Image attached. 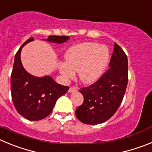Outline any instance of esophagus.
I'll return each mask as SVG.
<instances>
[{
    "mask_svg": "<svg viewBox=\"0 0 152 152\" xmlns=\"http://www.w3.org/2000/svg\"><path fill=\"white\" fill-rule=\"evenodd\" d=\"M75 91H77V88H75V87H72V88H70L69 90H68V92L69 93H73L75 92Z\"/></svg>",
    "mask_w": 152,
    "mask_h": 152,
    "instance_id": "34e87169",
    "label": "esophagus"
}]
</instances>
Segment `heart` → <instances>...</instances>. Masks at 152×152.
<instances>
[{
  "instance_id": "b5f03b06",
  "label": "heart",
  "mask_w": 152,
  "mask_h": 152,
  "mask_svg": "<svg viewBox=\"0 0 152 152\" xmlns=\"http://www.w3.org/2000/svg\"><path fill=\"white\" fill-rule=\"evenodd\" d=\"M109 50L104 45L95 42H84L70 47L64 54L66 63L59 64V71L67 80L78 72L80 80L91 84L100 78L107 68Z\"/></svg>"
}]
</instances>
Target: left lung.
<instances>
[{
  "mask_svg": "<svg viewBox=\"0 0 152 152\" xmlns=\"http://www.w3.org/2000/svg\"><path fill=\"white\" fill-rule=\"evenodd\" d=\"M109 66L96 82L79 90L84 102L76 109L75 114L81 123H104L113 116L123 101L128 84V59L116 43Z\"/></svg>",
  "mask_w": 152,
  "mask_h": 152,
  "instance_id": "8db88e82",
  "label": "left lung"
}]
</instances>
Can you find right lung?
Instances as JSON below:
<instances>
[{"label":"right lung","mask_w":152,"mask_h":152,"mask_svg":"<svg viewBox=\"0 0 152 152\" xmlns=\"http://www.w3.org/2000/svg\"><path fill=\"white\" fill-rule=\"evenodd\" d=\"M68 39L69 36H49L43 40L60 44ZM33 40H26L16 53L10 87L12 100L17 112L26 119L37 121L49 116L58 99L65 94L69 88L57 84L50 76L35 77L24 69L20 60L21 49Z\"/></svg>","instance_id":"obj_1"}]
</instances>
